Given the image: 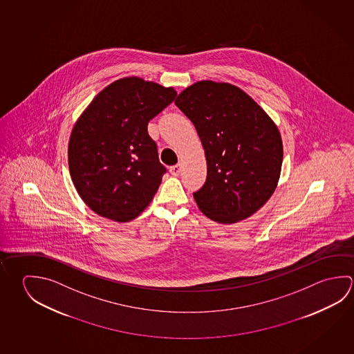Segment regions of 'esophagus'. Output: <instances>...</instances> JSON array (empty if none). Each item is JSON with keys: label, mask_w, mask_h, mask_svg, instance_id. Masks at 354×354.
Segmentation results:
<instances>
[{"label": "esophagus", "mask_w": 354, "mask_h": 354, "mask_svg": "<svg viewBox=\"0 0 354 354\" xmlns=\"http://www.w3.org/2000/svg\"><path fill=\"white\" fill-rule=\"evenodd\" d=\"M181 164H176V165H173V167H170V174L174 175V176H178L180 174V171H181Z\"/></svg>", "instance_id": "obj_1"}]
</instances>
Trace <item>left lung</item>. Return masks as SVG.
<instances>
[{
	"mask_svg": "<svg viewBox=\"0 0 354 354\" xmlns=\"http://www.w3.org/2000/svg\"><path fill=\"white\" fill-rule=\"evenodd\" d=\"M175 104L190 119L207 165L194 198L205 216L235 223L266 204L279 184L283 145L277 125L241 88L198 81Z\"/></svg>",
	"mask_w": 354,
	"mask_h": 354,
	"instance_id": "obj_1",
	"label": "left lung"
}]
</instances>
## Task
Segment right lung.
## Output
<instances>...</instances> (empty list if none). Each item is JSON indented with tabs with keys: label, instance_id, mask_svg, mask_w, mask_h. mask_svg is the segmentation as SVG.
<instances>
[{
	"label": "right lung",
	"instance_id": "add662e5",
	"mask_svg": "<svg viewBox=\"0 0 354 354\" xmlns=\"http://www.w3.org/2000/svg\"><path fill=\"white\" fill-rule=\"evenodd\" d=\"M175 97L173 87L124 77L102 89L77 119L69 137V174L100 216L128 223L149 206L167 169L148 123Z\"/></svg>",
	"mask_w": 354,
	"mask_h": 354
}]
</instances>
